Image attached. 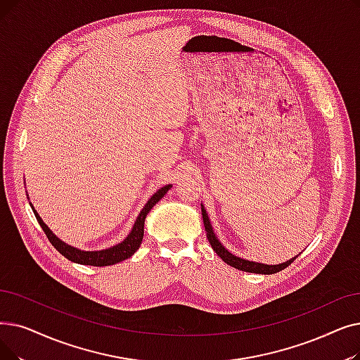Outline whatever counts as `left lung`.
Listing matches in <instances>:
<instances>
[{"instance_id":"1","label":"left lung","mask_w":360,"mask_h":360,"mask_svg":"<svg viewBox=\"0 0 360 360\" xmlns=\"http://www.w3.org/2000/svg\"><path fill=\"white\" fill-rule=\"evenodd\" d=\"M201 214H202V222H205V228H206V233H207V240L212 245V248L216 252V255L221 257L225 263H228L229 266L236 268L238 271H244V272H252V274H263V275H271V274H276L279 271L285 269L288 264H291L294 259L285 262V263H281V264H263V263H256V262H248V260H244V259H240L237 256L231 255L228 250L219 243V240L214 237V232L212 229V225H210V221H209V216L205 210V207L201 206Z\"/></svg>"}]
</instances>
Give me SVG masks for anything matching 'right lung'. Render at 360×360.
<instances>
[{"instance_id": "add662e5", "label": "right lung", "mask_w": 360, "mask_h": 360, "mask_svg": "<svg viewBox=\"0 0 360 360\" xmlns=\"http://www.w3.org/2000/svg\"><path fill=\"white\" fill-rule=\"evenodd\" d=\"M169 188H170V185L163 186V188H160L148 200V202L144 206L141 213H139V216L136 217L134 228L127 238H124L120 244L110 247V248H105V250H100V252H82V250H79V248H75L72 245L65 244L63 241H60L49 229V226L42 222V219L35 212V209H34V213H35L38 224L41 225L42 231L45 232L46 238L50 240V243L54 245L57 252L61 253V256H65L70 262L81 263V264H89V266H108V264H115V263H119L124 259L131 257L139 248V245H141V241H143V237H144L146 217L155 202H159V200L162 197H165V194L169 191Z\"/></svg>"}]
</instances>
